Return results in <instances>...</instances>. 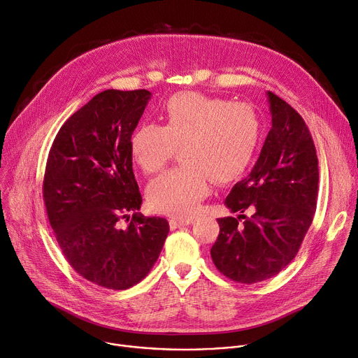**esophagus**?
Masks as SVG:
<instances>
[{
    "label": "esophagus",
    "mask_w": 358,
    "mask_h": 358,
    "mask_svg": "<svg viewBox=\"0 0 358 358\" xmlns=\"http://www.w3.org/2000/svg\"><path fill=\"white\" fill-rule=\"evenodd\" d=\"M191 222H192L191 217H185V218H182V217H171V220H170L171 229H180V227L188 225Z\"/></svg>",
    "instance_id": "34e87169"
}]
</instances>
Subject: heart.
Wrapping results in <instances>:
<instances>
[{
  "instance_id": "heart-1",
  "label": "heart",
  "mask_w": 358,
  "mask_h": 358,
  "mask_svg": "<svg viewBox=\"0 0 358 358\" xmlns=\"http://www.w3.org/2000/svg\"><path fill=\"white\" fill-rule=\"evenodd\" d=\"M162 125L145 122L129 136L136 164L154 174L180 148L184 166L154 178L147 188L152 210L189 215L207 196L210 180L227 184L251 167L262 140V120L245 103L200 92L173 95L161 108Z\"/></svg>"
}]
</instances>
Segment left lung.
Returning <instances> with one entry per match:
<instances>
[{
	"label": "left lung",
	"instance_id": "1",
	"mask_svg": "<svg viewBox=\"0 0 358 358\" xmlns=\"http://www.w3.org/2000/svg\"><path fill=\"white\" fill-rule=\"evenodd\" d=\"M267 95L273 127L254 169L225 199L240 215L218 218L211 247L217 270L241 284L268 280L292 262L317 206L318 158L310 129L289 104ZM247 208L251 217L242 214Z\"/></svg>",
	"mask_w": 358,
	"mask_h": 358
}]
</instances>
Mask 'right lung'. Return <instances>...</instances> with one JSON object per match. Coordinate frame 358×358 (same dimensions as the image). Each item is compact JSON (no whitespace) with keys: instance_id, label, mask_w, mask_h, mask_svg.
I'll use <instances>...</instances> for the list:
<instances>
[{"instance_id":"1","label":"right lung","mask_w":358,"mask_h":358,"mask_svg":"<svg viewBox=\"0 0 358 358\" xmlns=\"http://www.w3.org/2000/svg\"><path fill=\"white\" fill-rule=\"evenodd\" d=\"M151 92L106 90L74 113L51 145L43 184L47 215L70 266L85 280L127 289L152 268L169 236L166 218L138 213L129 136ZM127 212H134L130 220ZM130 220L121 227L119 220Z\"/></svg>"}]
</instances>
